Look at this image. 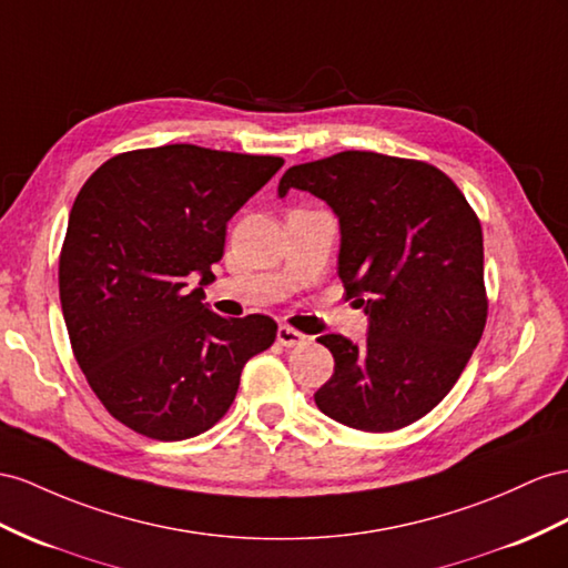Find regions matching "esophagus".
<instances>
[{"mask_svg": "<svg viewBox=\"0 0 568 568\" xmlns=\"http://www.w3.org/2000/svg\"><path fill=\"white\" fill-rule=\"evenodd\" d=\"M278 343H281L283 347H297V345L307 343V336H304V333H300V331H295L293 326L281 324V326H278Z\"/></svg>", "mask_w": 568, "mask_h": 568, "instance_id": "1", "label": "esophagus"}]
</instances>
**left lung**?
<instances>
[{"instance_id": "1", "label": "left lung", "mask_w": 568, "mask_h": 568, "mask_svg": "<svg viewBox=\"0 0 568 568\" xmlns=\"http://www.w3.org/2000/svg\"><path fill=\"white\" fill-rule=\"evenodd\" d=\"M290 189L336 211L338 275L369 314L362 345L316 338L336 359L318 410L359 432L417 423L454 388L487 324L477 213L439 168L372 151L293 165L278 194Z\"/></svg>"}]
</instances>
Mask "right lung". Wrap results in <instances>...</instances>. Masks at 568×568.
<instances>
[{
    "label": "right lung",
    "instance_id": "1",
    "mask_svg": "<svg viewBox=\"0 0 568 568\" xmlns=\"http://www.w3.org/2000/svg\"><path fill=\"white\" fill-rule=\"evenodd\" d=\"M285 160L170 143L105 160L71 206L60 300L71 351L105 410L136 434L182 442L211 429L240 374L278 333L225 318L189 293L213 281L227 221Z\"/></svg>",
    "mask_w": 568,
    "mask_h": 568
}]
</instances>
